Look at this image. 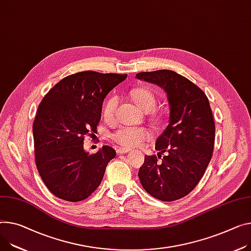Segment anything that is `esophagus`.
I'll return each mask as SVG.
<instances>
[{"label": "esophagus", "instance_id": "34e87169", "mask_svg": "<svg viewBox=\"0 0 251 251\" xmlns=\"http://www.w3.org/2000/svg\"><path fill=\"white\" fill-rule=\"evenodd\" d=\"M117 152H118V153H121V155H122V153H127V152H128V150H127V149H125V148H118V149H117Z\"/></svg>", "mask_w": 251, "mask_h": 251}]
</instances>
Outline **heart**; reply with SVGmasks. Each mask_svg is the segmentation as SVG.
<instances>
[{"label":"heart","mask_w":251,"mask_h":251,"mask_svg":"<svg viewBox=\"0 0 251 251\" xmlns=\"http://www.w3.org/2000/svg\"><path fill=\"white\" fill-rule=\"evenodd\" d=\"M130 96L144 111H151L156 105V98L149 89L144 87L133 88ZM119 104V98L111 95L104 101L102 106V114L106 120H112ZM150 137V131L144 127L122 126L111 134V139L121 146L126 148H134L141 146Z\"/></svg>","instance_id":"obj_1"}]
</instances>
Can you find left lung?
<instances>
[{
  "label": "left lung",
  "mask_w": 251,
  "mask_h": 251,
  "mask_svg": "<svg viewBox=\"0 0 251 251\" xmlns=\"http://www.w3.org/2000/svg\"><path fill=\"white\" fill-rule=\"evenodd\" d=\"M136 78L162 87L170 106L169 125L156 141V156H145L139 178L150 195L175 201L194 189L212 158L215 124L206 94L186 77L162 69ZM166 152L160 161L159 158Z\"/></svg>",
  "instance_id": "8db88e82"
}]
</instances>
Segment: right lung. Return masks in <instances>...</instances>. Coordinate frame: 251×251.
Listing matches in <instances>:
<instances>
[{
	"label": "right lung",
	"instance_id": "right-lung-1",
	"mask_svg": "<svg viewBox=\"0 0 251 251\" xmlns=\"http://www.w3.org/2000/svg\"><path fill=\"white\" fill-rule=\"evenodd\" d=\"M126 74L83 71L66 76L44 96L33 124L35 162L53 195L69 202L86 199L117 155L109 146L89 155L84 136L95 132L107 93Z\"/></svg>",
	"mask_w": 251,
	"mask_h": 251
}]
</instances>
